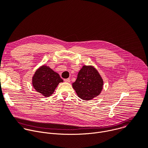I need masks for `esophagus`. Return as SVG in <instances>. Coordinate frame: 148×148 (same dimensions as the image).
<instances>
[{"label": "esophagus", "instance_id": "obj_1", "mask_svg": "<svg viewBox=\"0 0 148 148\" xmlns=\"http://www.w3.org/2000/svg\"><path fill=\"white\" fill-rule=\"evenodd\" d=\"M64 81L66 82H70V79L69 78H67V79H64Z\"/></svg>", "mask_w": 148, "mask_h": 148}]
</instances>
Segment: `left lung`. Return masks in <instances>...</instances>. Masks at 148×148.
I'll return each instance as SVG.
<instances>
[{
	"mask_svg": "<svg viewBox=\"0 0 148 148\" xmlns=\"http://www.w3.org/2000/svg\"><path fill=\"white\" fill-rule=\"evenodd\" d=\"M103 81L98 71L92 66H84L79 70L73 87L83 100H90L102 91Z\"/></svg>",
	"mask_w": 148,
	"mask_h": 148,
	"instance_id": "8db88e82",
	"label": "left lung"
}]
</instances>
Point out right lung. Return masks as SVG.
<instances>
[{
    "mask_svg": "<svg viewBox=\"0 0 148 148\" xmlns=\"http://www.w3.org/2000/svg\"><path fill=\"white\" fill-rule=\"evenodd\" d=\"M62 81L58 73L45 65L37 69L32 78L36 91L47 97L53 94L58 84Z\"/></svg>",
    "mask_w": 148,
    "mask_h": 148,
    "instance_id": "1",
    "label": "right lung"
}]
</instances>
